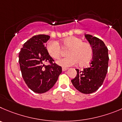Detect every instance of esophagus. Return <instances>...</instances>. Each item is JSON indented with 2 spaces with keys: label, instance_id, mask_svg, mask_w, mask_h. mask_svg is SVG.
Listing matches in <instances>:
<instances>
[{
  "label": "esophagus",
  "instance_id": "esophagus-1",
  "mask_svg": "<svg viewBox=\"0 0 122 122\" xmlns=\"http://www.w3.org/2000/svg\"><path fill=\"white\" fill-rule=\"evenodd\" d=\"M68 68H62V71H65L68 70Z\"/></svg>",
  "mask_w": 122,
  "mask_h": 122
}]
</instances>
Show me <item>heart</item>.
<instances>
[{
	"label": "heart",
	"instance_id": "b5f03b06",
	"mask_svg": "<svg viewBox=\"0 0 122 122\" xmlns=\"http://www.w3.org/2000/svg\"><path fill=\"white\" fill-rule=\"evenodd\" d=\"M65 48H69L67 52L68 57L57 62L59 65L69 67L78 63L80 65L86 64L93 56V50L91 46L86 42H83L81 39L75 36L65 38L62 41ZM47 50L51 57L58 59L62 54V49L56 41H50L47 44Z\"/></svg>",
	"mask_w": 122,
	"mask_h": 122
}]
</instances>
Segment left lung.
Segmentation results:
<instances>
[{
	"mask_svg": "<svg viewBox=\"0 0 122 122\" xmlns=\"http://www.w3.org/2000/svg\"><path fill=\"white\" fill-rule=\"evenodd\" d=\"M93 50V59L88 68L76 69V76L72 80L74 87L84 94L97 91L102 84L108 67V48L104 42L91 35H84Z\"/></svg>",
	"mask_w": 122,
	"mask_h": 122,
	"instance_id": "1",
	"label": "left lung"
}]
</instances>
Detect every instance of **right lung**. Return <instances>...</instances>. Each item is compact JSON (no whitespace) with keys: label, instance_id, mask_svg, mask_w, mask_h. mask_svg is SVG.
<instances>
[{"label":"right lung","instance_id":"obj_1","mask_svg":"<svg viewBox=\"0 0 122 122\" xmlns=\"http://www.w3.org/2000/svg\"><path fill=\"white\" fill-rule=\"evenodd\" d=\"M50 38L46 35L32 37L24 43L18 54L23 79L29 88L37 93L48 91L62 73V67L53 63L54 60L46 49V44ZM46 62L51 65L46 66Z\"/></svg>","mask_w":122,"mask_h":122}]
</instances>
